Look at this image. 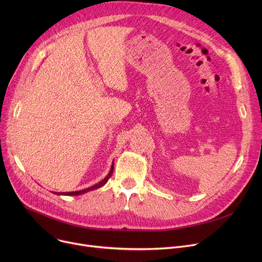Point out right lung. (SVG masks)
Wrapping results in <instances>:
<instances>
[{
  "label": "right lung",
  "mask_w": 262,
  "mask_h": 262,
  "mask_svg": "<svg viewBox=\"0 0 262 262\" xmlns=\"http://www.w3.org/2000/svg\"><path fill=\"white\" fill-rule=\"evenodd\" d=\"M113 172H114V163L112 164V168H110V171L109 173L106 175V177L104 178V180H102L101 182H99L98 184L93 185L92 187H89V188H86V189H82V190H79V191H71V192H53L54 194H57V195H80L82 193H86V192H89V191H92V190H95V189H99L101 188L102 186H104L107 181L110 178V176L113 175Z\"/></svg>",
  "instance_id": "right-lung-1"
}]
</instances>
